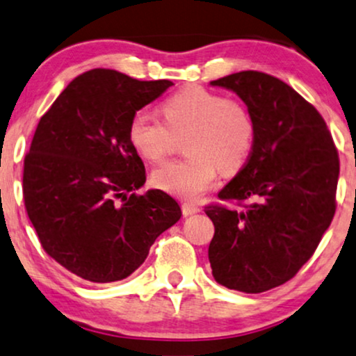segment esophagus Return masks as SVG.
Listing matches in <instances>:
<instances>
[{"label":"esophagus","mask_w":356,"mask_h":356,"mask_svg":"<svg viewBox=\"0 0 356 356\" xmlns=\"http://www.w3.org/2000/svg\"><path fill=\"white\" fill-rule=\"evenodd\" d=\"M181 211H183V216H193V214H196V212H200L201 209L197 206H195V204H189V202H183Z\"/></svg>","instance_id":"34e87169"}]
</instances>
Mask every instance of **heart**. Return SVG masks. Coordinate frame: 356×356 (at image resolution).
<instances>
[{
    "mask_svg": "<svg viewBox=\"0 0 356 356\" xmlns=\"http://www.w3.org/2000/svg\"><path fill=\"white\" fill-rule=\"evenodd\" d=\"M161 113L165 121L149 111L134 114L129 140L145 160L160 161L173 150L175 137L186 136V159L165 163L152 175L155 186L170 195L196 200L214 184L218 168L225 175L238 172L250 155L255 124L237 99L186 86L165 99Z\"/></svg>",
    "mask_w": 356,
    "mask_h": 356,
    "instance_id": "b5f03b06",
    "label": "heart"
}]
</instances>
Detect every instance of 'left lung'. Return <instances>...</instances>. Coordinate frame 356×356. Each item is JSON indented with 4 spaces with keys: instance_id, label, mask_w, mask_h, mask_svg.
I'll return each mask as SVG.
<instances>
[{
    "instance_id": "8db88e82",
    "label": "left lung",
    "mask_w": 356,
    "mask_h": 356,
    "mask_svg": "<svg viewBox=\"0 0 356 356\" xmlns=\"http://www.w3.org/2000/svg\"><path fill=\"white\" fill-rule=\"evenodd\" d=\"M232 90L255 124L243 168L206 206L214 224L212 276L242 293H263L301 270L334 219L340 161L319 111L280 78L238 72L211 81Z\"/></svg>"
}]
</instances>
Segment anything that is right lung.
I'll list each match as a JSON object with an SVG mask.
<instances>
[{"label": "right lung", "instance_id": "add662e5", "mask_svg": "<svg viewBox=\"0 0 356 356\" xmlns=\"http://www.w3.org/2000/svg\"><path fill=\"white\" fill-rule=\"evenodd\" d=\"M173 83L95 68L68 83L37 124L22 193L40 245L91 283L132 275L181 209L161 189L136 195L145 167L129 140L134 114Z\"/></svg>", "mask_w": 356, "mask_h": 356}]
</instances>
